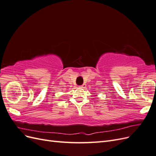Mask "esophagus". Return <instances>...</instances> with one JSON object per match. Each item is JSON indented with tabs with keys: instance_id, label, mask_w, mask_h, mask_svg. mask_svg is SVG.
<instances>
[{
	"instance_id": "esophagus-1",
	"label": "esophagus",
	"mask_w": 156,
	"mask_h": 156,
	"mask_svg": "<svg viewBox=\"0 0 156 156\" xmlns=\"http://www.w3.org/2000/svg\"><path fill=\"white\" fill-rule=\"evenodd\" d=\"M86 84H82V85H81V86H80V87H81V88H86Z\"/></svg>"
}]
</instances>
